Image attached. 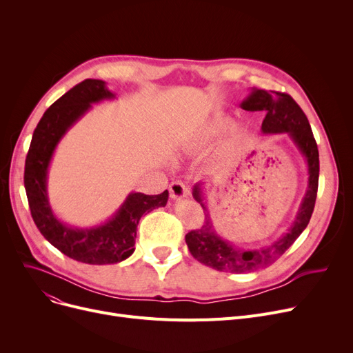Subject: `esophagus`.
Returning <instances> with one entry per match:
<instances>
[{"instance_id":"esophagus-1","label":"esophagus","mask_w":353,"mask_h":353,"mask_svg":"<svg viewBox=\"0 0 353 353\" xmlns=\"http://www.w3.org/2000/svg\"><path fill=\"white\" fill-rule=\"evenodd\" d=\"M189 193L190 190L186 183L177 180L170 184V196L173 200H183L184 197L189 196Z\"/></svg>"}]
</instances>
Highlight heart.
<instances>
[{
    "label": "heart",
    "instance_id": "heart-1",
    "mask_svg": "<svg viewBox=\"0 0 353 353\" xmlns=\"http://www.w3.org/2000/svg\"><path fill=\"white\" fill-rule=\"evenodd\" d=\"M230 125V119L228 117H213L208 120L205 124L200 125L196 133L192 137V147L194 148H203L213 143L217 137L223 134L226 130ZM239 141H240V132L237 128H232L228 133V136L221 140L219 147L216 148V152L213 154V161L219 167H228L230 165L236 156H237V148H239Z\"/></svg>",
    "mask_w": 353,
    "mask_h": 353
}]
</instances>
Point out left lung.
<instances>
[{
	"label": "left lung",
	"mask_w": 353,
	"mask_h": 353,
	"mask_svg": "<svg viewBox=\"0 0 353 353\" xmlns=\"http://www.w3.org/2000/svg\"><path fill=\"white\" fill-rule=\"evenodd\" d=\"M246 111H262L265 120L262 132L265 134L286 133L306 160L307 189L298 213L289 230L273 242L261 249H240L220 237L214 229L213 220L203 201V183H196L193 197L206 210V221L200 229L186 234V243L192 256L200 263L220 272L248 273L265 269L277 261L306 229L313 213L319 183V152L314 141L307 117L289 94L279 91H266L252 88L250 94L240 104Z\"/></svg>",
	"instance_id": "left-lung-1"
}]
</instances>
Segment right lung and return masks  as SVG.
I'll return each instance as SVG.
<instances>
[{
    "label": "right lung",
    "mask_w": 353,
    "mask_h": 353,
    "mask_svg": "<svg viewBox=\"0 0 353 353\" xmlns=\"http://www.w3.org/2000/svg\"><path fill=\"white\" fill-rule=\"evenodd\" d=\"M113 99L116 94L101 80L88 79L72 87L37 124L26 159L24 186L35 226L54 248L74 261L88 265H114L132 256L141 216L156 208H164L169 200L167 190L156 196L132 192L113 216L92 228L65 225L54 214L47 194V174L55 147L91 104Z\"/></svg>",
    "instance_id": "right-lung-1"
}]
</instances>
